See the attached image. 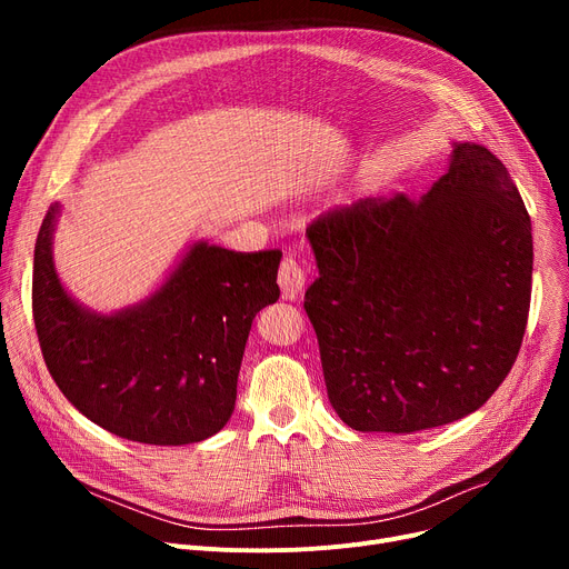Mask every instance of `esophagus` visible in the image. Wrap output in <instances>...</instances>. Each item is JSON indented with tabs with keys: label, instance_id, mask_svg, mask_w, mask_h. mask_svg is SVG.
Returning <instances> with one entry per match:
<instances>
[{
	"label": "esophagus",
	"instance_id": "1",
	"mask_svg": "<svg viewBox=\"0 0 569 569\" xmlns=\"http://www.w3.org/2000/svg\"><path fill=\"white\" fill-rule=\"evenodd\" d=\"M279 288H281V295L286 297V300H297L300 297L302 288H305V281H307V274L302 264L297 262L295 258H283L281 267H279Z\"/></svg>",
	"mask_w": 569,
	"mask_h": 569
}]
</instances>
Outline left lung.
<instances>
[{"label":"left lung","instance_id":"obj_1","mask_svg":"<svg viewBox=\"0 0 569 569\" xmlns=\"http://www.w3.org/2000/svg\"><path fill=\"white\" fill-rule=\"evenodd\" d=\"M530 230L510 172L475 142L452 144L420 200L365 198L309 226L305 309L350 429L415 433L487 403L523 341Z\"/></svg>","mask_w":569,"mask_h":569}]
</instances>
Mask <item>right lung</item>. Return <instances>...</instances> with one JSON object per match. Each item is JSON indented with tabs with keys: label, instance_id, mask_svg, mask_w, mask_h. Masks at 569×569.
Listing matches in <instances>:
<instances>
[{
	"label": "right lung",
	"instance_id": "1",
	"mask_svg": "<svg viewBox=\"0 0 569 569\" xmlns=\"http://www.w3.org/2000/svg\"><path fill=\"white\" fill-rule=\"evenodd\" d=\"M54 202L34 247L32 311L46 367L101 429L144 445L214 436L234 410L251 322L279 300L281 251L193 242L142 302L97 313L67 292L52 262Z\"/></svg>",
	"mask_w": 569,
	"mask_h": 569
}]
</instances>
